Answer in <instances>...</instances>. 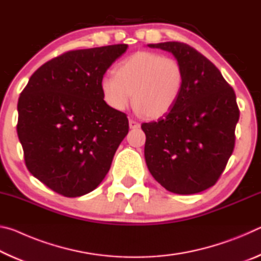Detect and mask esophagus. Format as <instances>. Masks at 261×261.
<instances>
[{"label": "esophagus", "mask_w": 261, "mask_h": 261, "mask_svg": "<svg viewBox=\"0 0 261 261\" xmlns=\"http://www.w3.org/2000/svg\"><path fill=\"white\" fill-rule=\"evenodd\" d=\"M129 126H130V129H136V127H139L140 124L137 121L130 118V120H129Z\"/></svg>", "instance_id": "esophagus-1"}]
</instances>
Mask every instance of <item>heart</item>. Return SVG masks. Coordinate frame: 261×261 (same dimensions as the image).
<instances>
[{
    "label": "heart",
    "mask_w": 261,
    "mask_h": 261,
    "mask_svg": "<svg viewBox=\"0 0 261 261\" xmlns=\"http://www.w3.org/2000/svg\"><path fill=\"white\" fill-rule=\"evenodd\" d=\"M184 85V70L177 60L154 51H136L115 67V74L100 79L103 102L116 112L132 100L138 113L159 118L174 108Z\"/></svg>",
    "instance_id": "heart-1"
}]
</instances>
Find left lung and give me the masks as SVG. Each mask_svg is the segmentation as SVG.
<instances>
[{
    "mask_svg": "<svg viewBox=\"0 0 261 261\" xmlns=\"http://www.w3.org/2000/svg\"><path fill=\"white\" fill-rule=\"evenodd\" d=\"M171 53L184 70L182 93L158 122L143 123L149 173L168 191L192 194L216 183L235 147L240 109L220 70L187 43H149Z\"/></svg>",
    "mask_w": 261,
    "mask_h": 261,
    "instance_id": "1",
    "label": "left lung"
}]
</instances>
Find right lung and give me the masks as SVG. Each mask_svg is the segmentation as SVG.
<instances>
[{
    "label": "right lung",
    "instance_id": "obj_1",
    "mask_svg": "<svg viewBox=\"0 0 261 261\" xmlns=\"http://www.w3.org/2000/svg\"><path fill=\"white\" fill-rule=\"evenodd\" d=\"M126 49L112 45L64 53L41 65L20 93L17 134L26 167L62 196L93 191L129 132L126 115L103 102L99 86Z\"/></svg>",
    "mask_w": 261,
    "mask_h": 261
}]
</instances>
